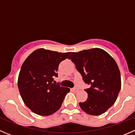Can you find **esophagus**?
Segmentation results:
<instances>
[{"label":"esophagus","mask_w":135,"mask_h":135,"mask_svg":"<svg viewBox=\"0 0 135 135\" xmlns=\"http://www.w3.org/2000/svg\"><path fill=\"white\" fill-rule=\"evenodd\" d=\"M72 91L74 92V93H76V92H78L79 91V89H78V88H73V89H71Z\"/></svg>","instance_id":"34e87169"}]
</instances>
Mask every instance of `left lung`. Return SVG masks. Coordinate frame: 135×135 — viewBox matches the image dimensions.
I'll use <instances>...</instances> for the list:
<instances>
[{
  "label": "left lung",
  "instance_id": "8db88e82",
  "mask_svg": "<svg viewBox=\"0 0 135 135\" xmlns=\"http://www.w3.org/2000/svg\"><path fill=\"white\" fill-rule=\"evenodd\" d=\"M69 59L75 64L83 80L90 85L85 89L87 100L79 103L80 108L89 115H101L114 104L121 89L120 72L116 62L100 48L73 52Z\"/></svg>",
  "mask_w": 135,
  "mask_h": 135
}]
</instances>
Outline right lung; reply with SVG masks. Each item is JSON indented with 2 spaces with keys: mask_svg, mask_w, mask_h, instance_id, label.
<instances>
[{
  "mask_svg": "<svg viewBox=\"0 0 135 135\" xmlns=\"http://www.w3.org/2000/svg\"><path fill=\"white\" fill-rule=\"evenodd\" d=\"M71 52L59 53L44 48L34 51L21 66L17 86L27 107L40 115H50L61 108L70 89L55 84L60 62Z\"/></svg>",
  "mask_w": 135,
  "mask_h": 135,
  "instance_id": "right-lung-1",
  "label": "right lung"
}]
</instances>
